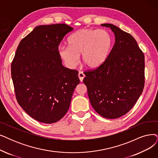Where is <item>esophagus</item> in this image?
<instances>
[{
  "instance_id": "esophagus-1",
  "label": "esophagus",
  "mask_w": 158,
  "mask_h": 158,
  "mask_svg": "<svg viewBox=\"0 0 158 158\" xmlns=\"http://www.w3.org/2000/svg\"><path fill=\"white\" fill-rule=\"evenodd\" d=\"M84 77H85V74L82 72H79V73H78V78L80 79V81H83Z\"/></svg>"
}]
</instances>
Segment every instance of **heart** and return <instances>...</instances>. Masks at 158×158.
I'll list each match as a JSON object with an SVG mask.
<instances>
[{
	"instance_id": "b5f03b06",
	"label": "heart",
	"mask_w": 158,
	"mask_h": 158,
	"mask_svg": "<svg viewBox=\"0 0 158 158\" xmlns=\"http://www.w3.org/2000/svg\"><path fill=\"white\" fill-rule=\"evenodd\" d=\"M69 45H60V58L69 68H74L81 59L91 69L102 65L108 58L111 49L113 37L105 29L83 28L73 34L68 39Z\"/></svg>"
}]
</instances>
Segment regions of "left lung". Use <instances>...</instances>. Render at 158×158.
<instances>
[{"instance_id": "1", "label": "left lung", "mask_w": 158, "mask_h": 158, "mask_svg": "<svg viewBox=\"0 0 158 158\" xmlns=\"http://www.w3.org/2000/svg\"><path fill=\"white\" fill-rule=\"evenodd\" d=\"M115 35L108 58L85 71L84 83L93 109L107 118H117L135 105L144 85V56L134 37L112 24H102Z\"/></svg>"}]
</instances>
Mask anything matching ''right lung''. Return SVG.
<instances>
[{
	"label": "right lung",
	"mask_w": 158,
	"mask_h": 158,
	"mask_svg": "<svg viewBox=\"0 0 158 158\" xmlns=\"http://www.w3.org/2000/svg\"><path fill=\"white\" fill-rule=\"evenodd\" d=\"M73 28L66 24L41 25L21 41L11 73L17 102L36 121L51 124L68 111L80 83L78 72L61 64L58 49Z\"/></svg>",
	"instance_id": "add662e5"
}]
</instances>
